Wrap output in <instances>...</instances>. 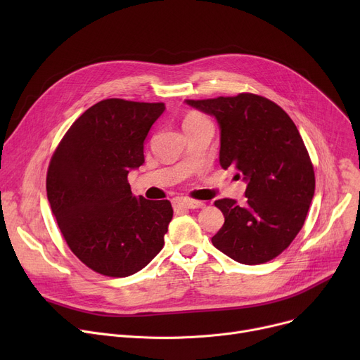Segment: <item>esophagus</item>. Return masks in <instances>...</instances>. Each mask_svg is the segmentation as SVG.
Here are the masks:
<instances>
[{
  "mask_svg": "<svg viewBox=\"0 0 360 360\" xmlns=\"http://www.w3.org/2000/svg\"><path fill=\"white\" fill-rule=\"evenodd\" d=\"M174 205L176 209H201V207H204V202L191 198H176Z\"/></svg>",
  "mask_w": 360,
  "mask_h": 360,
  "instance_id": "1",
  "label": "esophagus"
}]
</instances>
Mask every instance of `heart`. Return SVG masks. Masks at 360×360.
I'll return each instance as SVG.
<instances>
[{
	"label": "heart",
	"instance_id": "1",
	"mask_svg": "<svg viewBox=\"0 0 360 360\" xmlns=\"http://www.w3.org/2000/svg\"><path fill=\"white\" fill-rule=\"evenodd\" d=\"M205 118L202 115H200V113L197 112H190L188 115L184 118V127L185 125H190V124H195V122H200V121H204Z\"/></svg>",
	"mask_w": 360,
	"mask_h": 360
}]
</instances>
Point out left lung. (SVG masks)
<instances>
[{
	"mask_svg": "<svg viewBox=\"0 0 360 360\" xmlns=\"http://www.w3.org/2000/svg\"><path fill=\"white\" fill-rule=\"evenodd\" d=\"M216 118L220 166L247 182V204L214 201L224 223L212 238L232 259L255 266L285 251L304 226L315 193V174L295 122L274 102L252 93L185 101Z\"/></svg>",
	"mask_w": 360,
	"mask_h": 360,
	"instance_id": "1",
	"label": "left lung"
}]
</instances>
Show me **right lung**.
Masks as SVG:
<instances>
[{"instance_id": "right-lung-1", "label": "right lung", "mask_w": 360, "mask_h": 360, "mask_svg": "<svg viewBox=\"0 0 360 360\" xmlns=\"http://www.w3.org/2000/svg\"><path fill=\"white\" fill-rule=\"evenodd\" d=\"M163 110L165 103L101 101L70 127L51 159L52 214L74 255L99 274H134L165 245L172 205L132 195L127 179L144 163V140Z\"/></svg>"}]
</instances>
